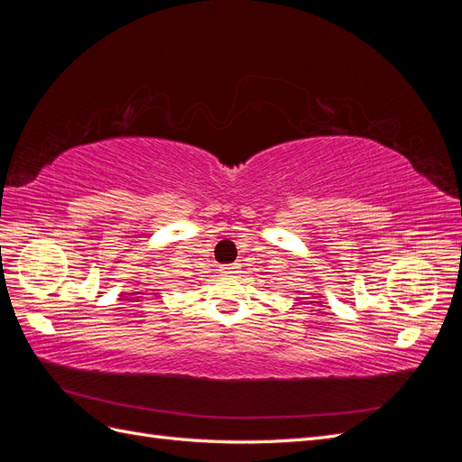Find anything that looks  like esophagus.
<instances>
[{
	"instance_id": "esophagus-1",
	"label": "esophagus",
	"mask_w": 462,
	"mask_h": 462,
	"mask_svg": "<svg viewBox=\"0 0 462 462\" xmlns=\"http://www.w3.org/2000/svg\"><path fill=\"white\" fill-rule=\"evenodd\" d=\"M239 270H241V265H239V263H231V265H223V268H221V273H226V275H235V273H239Z\"/></svg>"
}]
</instances>
